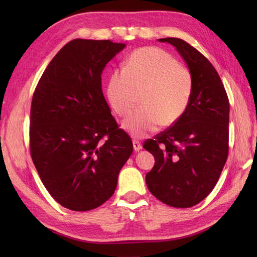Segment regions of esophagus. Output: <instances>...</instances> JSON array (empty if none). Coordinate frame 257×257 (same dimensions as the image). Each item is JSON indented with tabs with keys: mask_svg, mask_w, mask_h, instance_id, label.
<instances>
[{
	"mask_svg": "<svg viewBox=\"0 0 257 257\" xmlns=\"http://www.w3.org/2000/svg\"><path fill=\"white\" fill-rule=\"evenodd\" d=\"M133 147L135 151H139L142 149V144L139 143L138 141H133Z\"/></svg>",
	"mask_w": 257,
	"mask_h": 257,
	"instance_id": "esophagus-1",
	"label": "esophagus"
}]
</instances>
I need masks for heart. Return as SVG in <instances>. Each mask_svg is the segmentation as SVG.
<instances>
[{
  "mask_svg": "<svg viewBox=\"0 0 257 257\" xmlns=\"http://www.w3.org/2000/svg\"><path fill=\"white\" fill-rule=\"evenodd\" d=\"M193 92V76L172 54L158 47H143L131 53L125 66L114 71L107 95L120 116L133 111L142 93L141 109L123 122L137 138L163 125H172L188 108Z\"/></svg>",
  "mask_w": 257,
  "mask_h": 257,
  "instance_id": "1",
  "label": "heart"
}]
</instances>
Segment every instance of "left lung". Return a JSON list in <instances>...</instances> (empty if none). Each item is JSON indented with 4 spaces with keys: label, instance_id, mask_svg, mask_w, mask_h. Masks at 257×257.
<instances>
[{
    "label": "left lung",
    "instance_id": "1",
    "mask_svg": "<svg viewBox=\"0 0 257 257\" xmlns=\"http://www.w3.org/2000/svg\"><path fill=\"white\" fill-rule=\"evenodd\" d=\"M159 41L181 54L193 76V92L181 118L145 142L155 160L146 182L162 203L190 208L213 190L226 163L229 100L219 74L197 49L176 37Z\"/></svg>",
    "mask_w": 257,
    "mask_h": 257
}]
</instances>
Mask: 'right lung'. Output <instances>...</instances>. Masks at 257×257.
<instances>
[{
	"label": "right lung",
	"instance_id": "1",
	"mask_svg": "<svg viewBox=\"0 0 257 257\" xmlns=\"http://www.w3.org/2000/svg\"><path fill=\"white\" fill-rule=\"evenodd\" d=\"M125 44L73 40L45 69L31 104L30 150L58 203L88 211L109 199L133 152L102 91L106 64Z\"/></svg>",
	"mask_w": 257,
	"mask_h": 257
}]
</instances>
